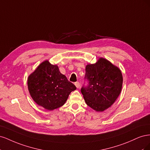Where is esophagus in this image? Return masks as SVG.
Returning a JSON list of instances; mask_svg holds the SVG:
<instances>
[{
  "label": "esophagus",
  "instance_id": "esophagus-1",
  "mask_svg": "<svg viewBox=\"0 0 150 150\" xmlns=\"http://www.w3.org/2000/svg\"><path fill=\"white\" fill-rule=\"evenodd\" d=\"M74 84H75L76 87L77 88H79L80 87V84H79V82H76V83H74Z\"/></svg>",
  "mask_w": 150,
  "mask_h": 150
}]
</instances>
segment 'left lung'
<instances>
[{
  "label": "left lung",
  "instance_id": "obj_1",
  "mask_svg": "<svg viewBox=\"0 0 150 150\" xmlns=\"http://www.w3.org/2000/svg\"><path fill=\"white\" fill-rule=\"evenodd\" d=\"M87 87L81 88L87 105L98 112H103L112 105L121 93L122 76L119 67L106 59L100 57L94 64L86 66Z\"/></svg>",
  "mask_w": 150,
  "mask_h": 150
}]
</instances>
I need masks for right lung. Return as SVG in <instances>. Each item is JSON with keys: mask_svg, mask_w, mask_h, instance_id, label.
<instances>
[{"mask_svg": "<svg viewBox=\"0 0 150 150\" xmlns=\"http://www.w3.org/2000/svg\"><path fill=\"white\" fill-rule=\"evenodd\" d=\"M28 90L39 106L52 111L65 104L70 93L76 87L61 74L58 66L49 61H43L29 76Z\"/></svg>", "mask_w": 150, "mask_h": 150, "instance_id": "add662e5", "label": "right lung"}]
</instances>
